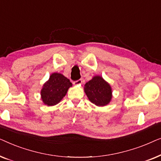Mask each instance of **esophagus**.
<instances>
[{"label": "esophagus", "instance_id": "obj_1", "mask_svg": "<svg viewBox=\"0 0 161 161\" xmlns=\"http://www.w3.org/2000/svg\"><path fill=\"white\" fill-rule=\"evenodd\" d=\"M81 83H82V80H81V79H79V80H76V81H74V82H73V84L75 85V86L81 85Z\"/></svg>", "mask_w": 161, "mask_h": 161}]
</instances>
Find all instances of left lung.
<instances>
[{
  "label": "left lung",
  "mask_w": 161,
  "mask_h": 161,
  "mask_svg": "<svg viewBox=\"0 0 161 161\" xmlns=\"http://www.w3.org/2000/svg\"><path fill=\"white\" fill-rule=\"evenodd\" d=\"M84 92L89 100L97 106H105L111 102L112 89L110 84L101 76L93 77L84 86Z\"/></svg>",
  "instance_id": "left-lung-1"
}]
</instances>
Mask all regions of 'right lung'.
<instances>
[{"label": "right lung", "instance_id": "obj_1", "mask_svg": "<svg viewBox=\"0 0 161 161\" xmlns=\"http://www.w3.org/2000/svg\"><path fill=\"white\" fill-rule=\"evenodd\" d=\"M72 86L69 79L62 74L58 72L51 74L41 90V98L44 104L48 106L58 104Z\"/></svg>", "mask_w": 161, "mask_h": 161}]
</instances>
